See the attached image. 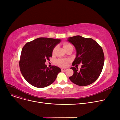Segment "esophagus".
<instances>
[{
  "label": "esophagus",
  "instance_id": "1",
  "mask_svg": "<svg viewBox=\"0 0 120 120\" xmlns=\"http://www.w3.org/2000/svg\"><path fill=\"white\" fill-rule=\"evenodd\" d=\"M67 70V69L66 68H61V71H66Z\"/></svg>",
  "mask_w": 120,
  "mask_h": 120
}]
</instances>
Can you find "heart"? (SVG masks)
I'll return each instance as SVG.
<instances>
[{
  "label": "heart",
  "mask_w": 120,
  "mask_h": 120,
  "mask_svg": "<svg viewBox=\"0 0 120 120\" xmlns=\"http://www.w3.org/2000/svg\"><path fill=\"white\" fill-rule=\"evenodd\" d=\"M63 47L64 48V49H65L66 51L68 49H73V46L71 45V44L69 43H64L63 44ZM57 49V47H55L52 50V53L54 54L56 51V50ZM68 63V60H66V59H59L58 60H56V64L57 65H58V66H60V67H66L67 66V64Z\"/></svg>",
  "instance_id": "1"
}]
</instances>
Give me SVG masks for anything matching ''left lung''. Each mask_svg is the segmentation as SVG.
<instances>
[{
    "instance_id": "1",
    "label": "left lung",
    "mask_w": 120,
    "mask_h": 120,
    "mask_svg": "<svg viewBox=\"0 0 120 120\" xmlns=\"http://www.w3.org/2000/svg\"><path fill=\"white\" fill-rule=\"evenodd\" d=\"M68 41L73 44L76 51L72 66L82 64L80 70L77 67L71 68L73 74L69 78L80 86L92 84L99 77L104 67L105 57L102 47L92 38L80 35L69 37Z\"/></svg>"
}]
</instances>
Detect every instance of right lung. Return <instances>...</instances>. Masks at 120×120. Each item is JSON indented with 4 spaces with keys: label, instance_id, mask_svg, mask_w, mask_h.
I'll list each match as a JSON object with an SVG mask.
<instances>
[{
    "label": "right lung",
    "instance_id": "right-lung-1",
    "mask_svg": "<svg viewBox=\"0 0 120 120\" xmlns=\"http://www.w3.org/2000/svg\"><path fill=\"white\" fill-rule=\"evenodd\" d=\"M60 42V39L40 37L27 43L23 47L20 70L31 85L43 88L54 82L61 69L55 66L49 68L45 63L52 56L53 49Z\"/></svg>",
    "mask_w": 120,
    "mask_h": 120
}]
</instances>
